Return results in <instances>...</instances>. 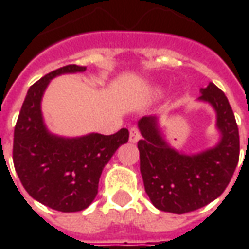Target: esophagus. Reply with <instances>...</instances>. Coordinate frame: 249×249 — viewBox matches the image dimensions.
I'll list each match as a JSON object with an SVG mask.
<instances>
[{
	"instance_id": "34e87169",
	"label": "esophagus",
	"mask_w": 249,
	"mask_h": 249,
	"mask_svg": "<svg viewBox=\"0 0 249 249\" xmlns=\"http://www.w3.org/2000/svg\"><path fill=\"white\" fill-rule=\"evenodd\" d=\"M140 139H141V133H140V130L137 127H131L130 129V142H133V144H136V142H139Z\"/></svg>"
}]
</instances>
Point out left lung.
Instances as JSON below:
<instances>
[{"mask_svg":"<svg viewBox=\"0 0 249 249\" xmlns=\"http://www.w3.org/2000/svg\"><path fill=\"white\" fill-rule=\"evenodd\" d=\"M199 101L216 112L220 140L212 148L184 154L170 147L157 116L139 120L140 170L145 193L155 208L170 213H187L208 205L229 186L240 157V136L234 113L225 92L209 83Z\"/></svg>","mask_w":249,"mask_h":249,"instance_id":"left-lung-1","label":"left lung"}]
</instances>
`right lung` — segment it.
I'll return each mask as SVG.
<instances>
[{
  "label": "right lung",
  "instance_id": "right-lung-1",
  "mask_svg": "<svg viewBox=\"0 0 249 249\" xmlns=\"http://www.w3.org/2000/svg\"><path fill=\"white\" fill-rule=\"evenodd\" d=\"M84 71L68 65L34 83L15 126L14 165L20 183L36 201L59 212H79L90 205L98 194L102 169L129 140L127 129L82 137H61L47 129L41 112L45 89L59 74Z\"/></svg>",
  "mask_w": 249,
  "mask_h": 249
}]
</instances>
